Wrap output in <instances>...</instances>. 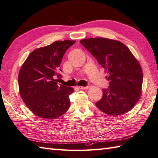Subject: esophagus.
<instances>
[{
  "instance_id": "1",
  "label": "esophagus",
  "mask_w": 158,
  "mask_h": 158,
  "mask_svg": "<svg viewBox=\"0 0 158 158\" xmlns=\"http://www.w3.org/2000/svg\"><path fill=\"white\" fill-rule=\"evenodd\" d=\"M79 88L81 89H86L89 88V86H79Z\"/></svg>"
}]
</instances>
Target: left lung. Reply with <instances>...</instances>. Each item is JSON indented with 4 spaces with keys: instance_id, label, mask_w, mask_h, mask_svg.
I'll use <instances>...</instances> for the list:
<instances>
[{
    "instance_id": "8db88e82",
    "label": "left lung",
    "mask_w": 158,
    "mask_h": 158,
    "mask_svg": "<svg viewBox=\"0 0 158 158\" xmlns=\"http://www.w3.org/2000/svg\"><path fill=\"white\" fill-rule=\"evenodd\" d=\"M80 43L109 75L106 77L109 88L102 89L96 106L110 115L129 111L139 100L143 84V71L135 57L125 45L115 40L91 38Z\"/></svg>"
}]
</instances>
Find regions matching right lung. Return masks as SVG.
I'll use <instances>...</instances> for the list:
<instances>
[{
	"instance_id": "right-lung-1",
	"label": "right lung",
	"mask_w": 158,
	"mask_h": 158,
	"mask_svg": "<svg viewBox=\"0 0 158 158\" xmlns=\"http://www.w3.org/2000/svg\"><path fill=\"white\" fill-rule=\"evenodd\" d=\"M75 41H58L34 50L20 69L19 93L28 109L41 118L56 119L70 106L74 89L58 84L63 56Z\"/></svg>"
}]
</instances>
